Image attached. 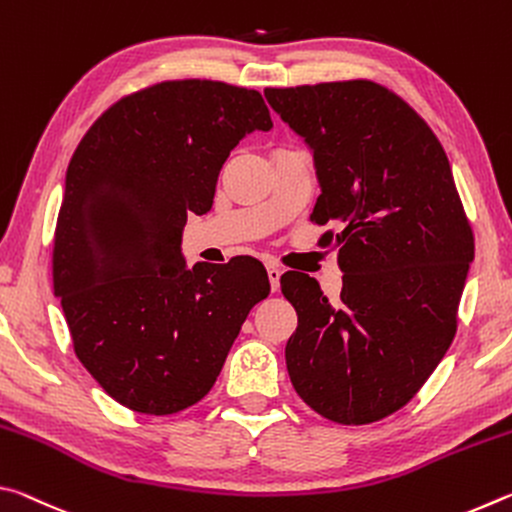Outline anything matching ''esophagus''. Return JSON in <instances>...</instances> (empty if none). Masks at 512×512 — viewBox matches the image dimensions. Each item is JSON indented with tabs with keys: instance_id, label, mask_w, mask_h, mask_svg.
<instances>
[{
	"instance_id": "obj_1",
	"label": "esophagus",
	"mask_w": 512,
	"mask_h": 512,
	"mask_svg": "<svg viewBox=\"0 0 512 512\" xmlns=\"http://www.w3.org/2000/svg\"><path fill=\"white\" fill-rule=\"evenodd\" d=\"M266 273H268V282H271V289L277 291L280 289V275H282V268L277 264H268L266 266Z\"/></svg>"
}]
</instances>
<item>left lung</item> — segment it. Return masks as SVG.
Masks as SVG:
<instances>
[{
    "instance_id": "1",
    "label": "left lung",
    "mask_w": 512,
    "mask_h": 512,
    "mask_svg": "<svg viewBox=\"0 0 512 512\" xmlns=\"http://www.w3.org/2000/svg\"><path fill=\"white\" fill-rule=\"evenodd\" d=\"M314 155L311 221L341 223V300L314 277L282 275L298 314L287 341L296 393L323 418L368 424L411 400L454 341L474 237L438 137L372 81L266 88Z\"/></svg>"
}]
</instances>
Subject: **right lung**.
Listing matches in <instances>:
<instances>
[{"mask_svg":"<svg viewBox=\"0 0 512 512\" xmlns=\"http://www.w3.org/2000/svg\"><path fill=\"white\" fill-rule=\"evenodd\" d=\"M262 94L164 81L94 121L65 173L54 293L74 352L112 400L146 415L210 393L248 311L271 291L257 259L187 268V214L210 212L230 151L271 131Z\"/></svg>","mask_w":512,"mask_h":512,"instance_id":"right-lung-1","label":"right lung"}]
</instances>
